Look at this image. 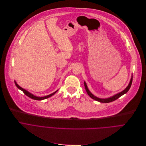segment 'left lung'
Here are the masks:
<instances>
[{"mask_svg":"<svg viewBox=\"0 0 146 146\" xmlns=\"http://www.w3.org/2000/svg\"><path fill=\"white\" fill-rule=\"evenodd\" d=\"M132 76L131 77V80H130V82H129V83L128 86L126 87L125 89H124L123 91H122L121 92H120V93H119L116 94H115L114 96H112V97H109V98H98V97H96L95 96H94V95L89 91V89H88V87H87V84H86V83L85 82H84V84L85 89H86V90L87 93L88 94V95H89L92 98H93V99L95 100L96 101H98V102H102V103H109V102H112V101H115V100L118 99L119 97H120L121 96H122L124 95V94L127 93L128 92V90H129V89H130V87H131V84H132Z\"/></svg>","mask_w":146,"mask_h":146,"instance_id":"left-lung-1","label":"left lung"}]
</instances>
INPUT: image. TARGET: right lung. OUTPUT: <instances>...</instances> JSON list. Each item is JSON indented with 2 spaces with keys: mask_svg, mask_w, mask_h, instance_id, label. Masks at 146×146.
<instances>
[{
  "mask_svg": "<svg viewBox=\"0 0 146 146\" xmlns=\"http://www.w3.org/2000/svg\"><path fill=\"white\" fill-rule=\"evenodd\" d=\"M14 82H15V85H16V86L18 87V88L19 89V90H22L23 92V93L26 95V96H27V97H30L31 98H32V99H33V100H38V101H41V100H45V99H46V98H49V97H51V96H52L53 95H54L58 90H57V91H56L55 92H54V93H52V94H49V95H48V96H44V97H37V96H34L33 94H32V93H31L30 92H27V90H26L25 89H23V88H22L21 87H20L17 83V82H15V81H14Z\"/></svg>",
  "mask_w": 146,
  "mask_h": 146,
  "instance_id": "obj_1",
  "label": "right lung"
}]
</instances>
